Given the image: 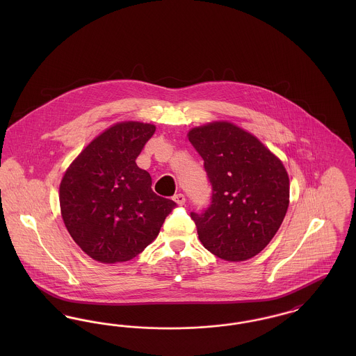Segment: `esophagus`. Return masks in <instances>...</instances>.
<instances>
[{
	"label": "esophagus",
	"instance_id": "obj_1",
	"mask_svg": "<svg viewBox=\"0 0 356 356\" xmlns=\"http://www.w3.org/2000/svg\"><path fill=\"white\" fill-rule=\"evenodd\" d=\"M173 200L179 205H184L186 204V196L183 193H177V195L173 196Z\"/></svg>",
	"mask_w": 356,
	"mask_h": 356
}]
</instances>
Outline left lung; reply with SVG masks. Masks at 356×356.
<instances>
[{"label":"left lung","mask_w":356,"mask_h":356,"mask_svg":"<svg viewBox=\"0 0 356 356\" xmlns=\"http://www.w3.org/2000/svg\"><path fill=\"white\" fill-rule=\"evenodd\" d=\"M212 188L202 213L191 212L204 247L243 261L263 251L287 213L289 179L282 161L254 136L225 121L189 131Z\"/></svg>","instance_id":"left-lung-1"}]
</instances>
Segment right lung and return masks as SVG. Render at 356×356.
Returning a JSON list of instances; mask_svg holds the SVG:
<instances>
[{"instance_id": "add662e5", "label": "right lung", "mask_w": 356, "mask_h": 356, "mask_svg": "<svg viewBox=\"0 0 356 356\" xmlns=\"http://www.w3.org/2000/svg\"><path fill=\"white\" fill-rule=\"evenodd\" d=\"M156 127L120 122L97 136L70 164L60 186L61 215L85 254L102 263L128 261L143 252L176 208L152 191L136 159Z\"/></svg>"}]
</instances>
